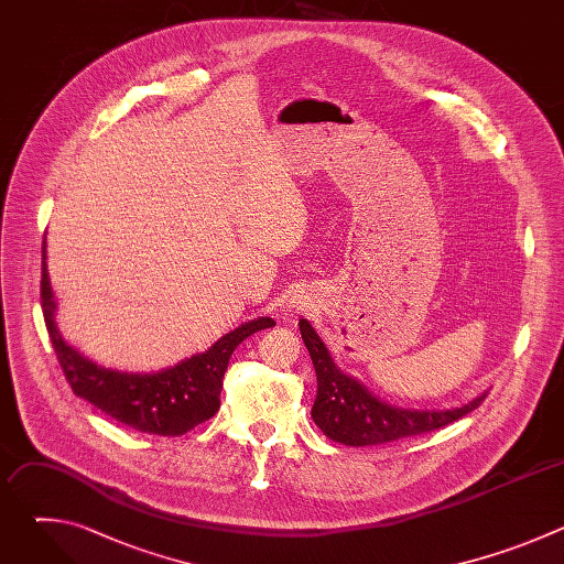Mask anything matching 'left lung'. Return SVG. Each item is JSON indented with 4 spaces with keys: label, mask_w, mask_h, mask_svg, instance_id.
<instances>
[{
    "label": "left lung",
    "mask_w": 564,
    "mask_h": 564,
    "mask_svg": "<svg viewBox=\"0 0 564 564\" xmlns=\"http://www.w3.org/2000/svg\"><path fill=\"white\" fill-rule=\"evenodd\" d=\"M303 344L316 372V399L312 406L314 424L326 437L346 446H375L444 429L475 411L487 394L451 411H411L390 406L375 397L355 377L341 372L326 344L318 339L305 318L299 321Z\"/></svg>",
    "instance_id": "1"
}]
</instances>
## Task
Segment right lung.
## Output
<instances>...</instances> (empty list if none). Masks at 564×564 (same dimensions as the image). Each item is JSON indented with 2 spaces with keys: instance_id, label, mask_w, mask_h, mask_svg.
<instances>
[{
  "instance_id": "obj_1",
  "label": "right lung",
  "mask_w": 564,
  "mask_h": 564,
  "mask_svg": "<svg viewBox=\"0 0 564 564\" xmlns=\"http://www.w3.org/2000/svg\"><path fill=\"white\" fill-rule=\"evenodd\" d=\"M46 240V238H44ZM42 312L48 339L70 390L116 422L149 435L176 437L207 422L220 409L223 375L236 346L250 335L276 326L259 316L223 335L212 348L158 372H120L102 368L68 346L55 326V299L42 250Z\"/></svg>"
}]
</instances>
